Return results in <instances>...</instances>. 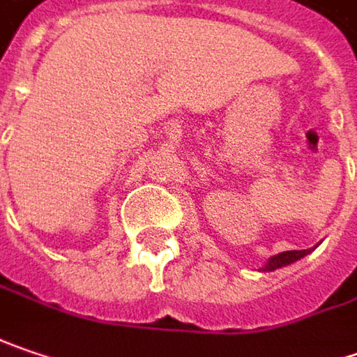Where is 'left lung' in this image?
Returning a JSON list of instances; mask_svg holds the SVG:
<instances>
[{
	"mask_svg": "<svg viewBox=\"0 0 357 357\" xmlns=\"http://www.w3.org/2000/svg\"><path fill=\"white\" fill-rule=\"evenodd\" d=\"M319 245V243H317ZM315 245V247H317ZM313 247V249H315ZM313 249H303V251H283V253H277L273 257L267 259V263L261 267V271H275V269H281V267H287V265H291L295 261H299V259H303L305 255H310Z\"/></svg>",
	"mask_w": 357,
	"mask_h": 357,
	"instance_id": "left-lung-1",
	"label": "left lung"
}]
</instances>
